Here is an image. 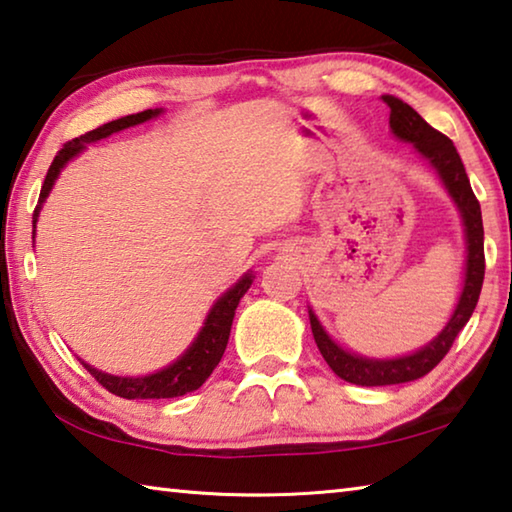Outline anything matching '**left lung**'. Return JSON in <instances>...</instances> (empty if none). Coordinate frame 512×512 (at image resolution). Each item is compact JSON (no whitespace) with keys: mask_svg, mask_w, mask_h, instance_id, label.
<instances>
[{"mask_svg":"<svg viewBox=\"0 0 512 512\" xmlns=\"http://www.w3.org/2000/svg\"><path fill=\"white\" fill-rule=\"evenodd\" d=\"M382 101L387 103L391 110L389 123L393 134H396L398 139L414 143L420 155L438 170L445 188L450 191L456 206L461 209L465 222V238H468V267H465V285L459 306H456L450 324L443 328V333L438 335L434 342L420 348L418 353L398 357V360H366V357H357L342 351V348L324 333V328H321L317 317L310 312L312 335H315V342L330 369H333L342 380L362 384V387H384V384L411 382L423 378V375L432 371L447 355V351H450L456 335L461 333L463 326L468 324V319L472 317L481 294L483 274H486L481 206L477 195L472 193L470 179L465 175L463 161L459 157V152H456L452 139H447L443 132L434 130L414 107L402 103L400 98L382 96Z\"/></svg>","mask_w":512,"mask_h":512,"instance_id":"1","label":"left lung"}]
</instances>
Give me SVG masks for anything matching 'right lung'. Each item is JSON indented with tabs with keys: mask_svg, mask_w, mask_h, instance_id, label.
Here are the masks:
<instances>
[{
	"mask_svg": "<svg viewBox=\"0 0 512 512\" xmlns=\"http://www.w3.org/2000/svg\"><path fill=\"white\" fill-rule=\"evenodd\" d=\"M159 110H143L137 114L123 116V119H116L101 125L92 132L80 134V137L67 141L65 146L58 150V155L53 157L51 166L47 170V177H44L42 191H40V200L38 206L33 211V224L35 218H38V211L42 202L47 200V195L51 191L53 182H56L58 173L62 170V166L67 164L71 157H76L80 150L85 148V143H92L107 137V134L119 132L123 128H130V125H137L157 116ZM251 285V276L245 274L242 279L233 285V288L224 294V297L215 303L213 310L209 312V319L202 328V333L197 335V339L193 342V346L179 357L175 364H170L168 369L146 375V378H116V375H107L92 369V366L83 364L85 369L94 375V380L105 387L110 393L119 398H128V400H159V398H177L184 396V393H191L195 389H200L202 384L206 382V378L213 373L215 366L222 360L224 348H227L229 342V333H231V321L233 315H236L238 301L242 299V294L249 290Z\"/></svg>",
	"mask_w": 512,
	"mask_h": 512,
	"instance_id": "obj_1",
	"label": "right lung"
}]
</instances>
